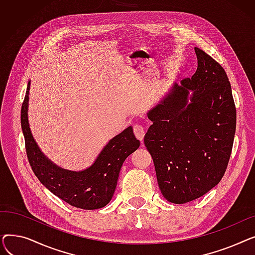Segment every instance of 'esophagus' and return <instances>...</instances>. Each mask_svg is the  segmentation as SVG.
<instances>
[{"label":"esophagus","mask_w":255,"mask_h":255,"mask_svg":"<svg viewBox=\"0 0 255 255\" xmlns=\"http://www.w3.org/2000/svg\"><path fill=\"white\" fill-rule=\"evenodd\" d=\"M133 132H134V135L136 136V138L140 141L143 140V137H144V134H145V131L143 129L142 126L138 125V124H135L134 126H133Z\"/></svg>","instance_id":"1"}]
</instances>
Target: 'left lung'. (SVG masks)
<instances>
[{"label": "left lung", "mask_w": 255, "mask_h": 255, "mask_svg": "<svg viewBox=\"0 0 255 255\" xmlns=\"http://www.w3.org/2000/svg\"><path fill=\"white\" fill-rule=\"evenodd\" d=\"M194 50L195 73L180 86L173 85L148 113L153 124L143 138L159 188L172 204L191 202L221 181L236 132L237 112L229 77L208 53L198 47Z\"/></svg>", "instance_id": "obj_1"}]
</instances>
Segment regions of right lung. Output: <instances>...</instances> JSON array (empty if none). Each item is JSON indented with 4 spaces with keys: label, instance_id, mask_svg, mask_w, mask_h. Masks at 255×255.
Masks as SVG:
<instances>
[{
    "label": "right lung",
    "instance_id": "obj_1",
    "mask_svg": "<svg viewBox=\"0 0 255 255\" xmlns=\"http://www.w3.org/2000/svg\"><path fill=\"white\" fill-rule=\"evenodd\" d=\"M28 83L21 106L20 123L25 151L30 165L38 180L64 202L84 210H95L111 202L117 187L119 173L125 159L138 149L139 140L131 126L107 143L90 167L82 171L64 169L52 163L40 151L29 126Z\"/></svg>",
    "mask_w": 255,
    "mask_h": 255
}]
</instances>
